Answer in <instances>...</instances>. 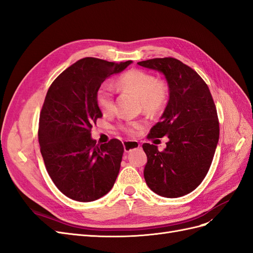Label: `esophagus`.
<instances>
[{
    "mask_svg": "<svg viewBox=\"0 0 253 253\" xmlns=\"http://www.w3.org/2000/svg\"><path fill=\"white\" fill-rule=\"evenodd\" d=\"M140 147V144L138 141L136 140H126L124 141V148H125V152L128 153L133 150L138 149Z\"/></svg>",
    "mask_w": 253,
    "mask_h": 253,
    "instance_id": "esophagus-1",
    "label": "esophagus"
}]
</instances>
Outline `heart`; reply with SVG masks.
<instances>
[{"instance_id":"obj_1","label":"heart","mask_w":253,"mask_h":253,"mask_svg":"<svg viewBox=\"0 0 253 253\" xmlns=\"http://www.w3.org/2000/svg\"><path fill=\"white\" fill-rule=\"evenodd\" d=\"M118 86L131 91L140 99L141 108L144 113L157 115L162 113L169 101L170 90L165 80L157 79L154 75L142 70H129L122 74L117 80ZM96 101L99 109L104 115L115 112L114 88L110 83H103L98 88ZM140 126L139 122H127L119 125V128L127 134H133Z\"/></svg>"}]
</instances>
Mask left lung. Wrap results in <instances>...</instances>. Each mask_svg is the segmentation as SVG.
<instances>
[{
    "mask_svg": "<svg viewBox=\"0 0 253 253\" xmlns=\"http://www.w3.org/2000/svg\"><path fill=\"white\" fill-rule=\"evenodd\" d=\"M138 65L163 73L170 89L163 116L148 135L166 136L167 147L159 151L155 144H142L148 157L144 179L160 196L180 197L200 186L210 169L219 137L215 104L201 76L181 61L155 58Z\"/></svg>",
    "mask_w": 253,
    "mask_h": 253,
    "instance_id": "left-lung-1",
    "label": "left lung"
}]
</instances>
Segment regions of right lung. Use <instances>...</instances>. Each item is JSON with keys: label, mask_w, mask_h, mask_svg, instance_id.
<instances>
[{"label": "right lung", "mask_w": 253, "mask_h": 253, "mask_svg": "<svg viewBox=\"0 0 253 253\" xmlns=\"http://www.w3.org/2000/svg\"><path fill=\"white\" fill-rule=\"evenodd\" d=\"M132 63L83 58L53 80L39 119L40 150L56 187L77 202H93L113 188L125 148L118 139L99 145L91 127L102 113L96 101L101 83Z\"/></svg>", "instance_id": "1"}]
</instances>
